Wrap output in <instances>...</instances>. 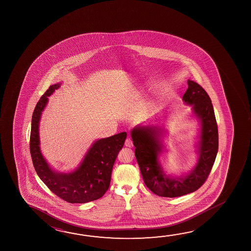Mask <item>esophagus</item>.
<instances>
[{
  "instance_id": "34e87169",
  "label": "esophagus",
  "mask_w": 251,
  "mask_h": 251,
  "mask_svg": "<svg viewBox=\"0 0 251 251\" xmlns=\"http://www.w3.org/2000/svg\"><path fill=\"white\" fill-rule=\"evenodd\" d=\"M125 146L128 147V148H132L133 147V142L130 138H127L125 141Z\"/></svg>"
}]
</instances>
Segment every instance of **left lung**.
<instances>
[{
  "instance_id": "8db88e82",
  "label": "left lung",
  "mask_w": 251,
  "mask_h": 251,
  "mask_svg": "<svg viewBox=\"0 0 251 251\" xmlns=\"http://www.w3.org/2000/svg\"><path fill=\"white\" fill-rule=\"evenodd\" d=\"M187 84L183 101L192 107V114L200 125L195 144L197 163L191 171L180 176L165 173L160 162L161 156L166 152L164 127L150 122L147 125H137L130 131L144 183L152 193L161 197H179L199 189L208 177L217 155L218 127L211 99L198 83L188 79Z\"/></svg>"
}]
</instances>
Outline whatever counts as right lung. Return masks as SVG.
<instances>
[{"mask_svg":"<svg viewBox=\"0 0 251 251\" xmlns=\"http://www.w3.org/2000/svg\"><path fill=\"white\" fill-rule=\"evenodd\" d=\"M62 83L50 86L42 96L32 115L29 151L34 168L48 188L69 203H86L102 197L111 180L112 169L127 137L126 132L95 141L86 151L78 167L68 173L54 170L42 154L39 123L48 97L58 89Z\"/></svg>","mask_w":251,"mask_h":251,"instance_id":"right-lung-1","label":"right lung"}]
</instances>
